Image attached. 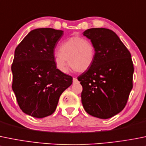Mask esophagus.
I'll return each mask as SVG.
<instances>
[{"label": "esophagus", "instance_id": "obj_1", "mask_svg": "<svg viewBox=\"0 0 146 146\" xmlns=\"http://www.w3.org/2000/svg\"><path fill=\"white\" fill-rule=\"evenodd\" d=\"M73 83H77V82H78V79L76 78H73Z\"/></svg>", "mask_w": 146, "mask_h": 146}]
</instances>
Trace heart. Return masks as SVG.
<instances>
[{"label": "heart", "instance_id": "heart-1", "mask_svg": "<svg viewBox=\"0 0 146 146\" xmlns=\"http://www.w3.org/2000/svg\"><path fill=\"white\" fill-rule=\"evenodd\" d=\"M95 48L92 42L80 36H72L60 45L55 58L56 67L61 72L68 70V62L76 72L83 73L91 67L95 58Z\"/></svg>", "mask_w": 146, "mask_h": 146}]
</instances>
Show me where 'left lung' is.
Listing matches in <instances>:
<instances>
[{
  "instance_id": "obj_1",
  "label": "left lung",
  "mask_w": 146,
  "mask_h": 146,
  "mask_svg": "<svg viewBox=\"0 0 146 146\" xmlns=\"http://www.w3.org/2000/svg\"><path fill=\"white\" fill-rule=\"evenodd\" d=\"M83 35L91 40L96 53L91 67L78 77L83 87L82 104L90 115L107 119L125 108L133 88L131 55L111 30L90 28Z\"/></svg>"
}]
</instances>
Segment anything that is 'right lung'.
Listing matches in <instances>:
<instances>
[{
	"label": "right lung",
	"instance_id": "1",
	"mask_svg": "<svg viewBox=\"0 0 146 146\" xmlns=\"http://www.w3.org/2000/svg\"><path fill=\"white\" fill-rule=\"evenodd\" d=\"M63 33L50 28L33 30L15 50L13 90L23 112L35 118L53 114L60 95L73 83L55 63L53 50Z\"/></svg>",
	"mask_w": 146,
	"mask_h": 146
}]
</instances>
